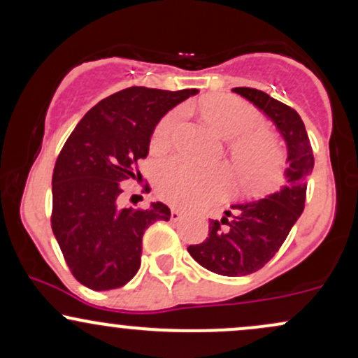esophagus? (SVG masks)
Returning <instances> with one entry per match:
<instances>
[{
  "label": "esophagus",
  "mask_w": 358,
  "mask_h": 358,
  "mask_svg": "<svg viewBox=\"0 0 358 358\" xmlns=\"http://www.w3.org/2000/svg\"><path fill=\"white\" fill-rule=\"evenodd\" d=\"M182 217H183V213L180 212V210H171V213H170V219L173 220V222H178V220H182Z\"/></svg>",
  "instance_id": "obj_1"
}]
</instances>
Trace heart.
Listing matches in <instances>:
<instances>
[{
  "label": "heart",
  "mask_w": 358,
  "mask_h": 358,
  "mask_svg": "<svg viewBox=\"0 0 358 358\" xmlns=\"http://www.w3.org/2000/svg\"><path fill=\"white\" fill-rule=\"evenodd\" d=\"M208 126L229 141V155L245 193L268 190L281 176L282 153L278 139L262 129V116L239 97L212 96L200 104ZM180 110L168 113L151 134V150L163 151L173 141ZM227 171L208 170L171 158L156 168L155 185L159 199L175 207H193L217 199L227 185Z\"/></svg>",
  "instance_id": "heart-1"
}]
</instances>
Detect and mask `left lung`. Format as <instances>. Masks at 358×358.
Segmentation results:
<instances>
[{
    "label": "left lung",
    "mask_w": 358,
    "mask_h": 358,
    "mask_svg": "<svg viewBox=\"0 0 358 358\" xmlns=\"http://www.w3.org/2000/svg\"><path fill=\"white\" fill-rule=\"evenodd\" d=\"M234 92L252 102L276 124L287 146L285 185L264 199L232 205L220 220H208V237L188 245L190 256L220 276H248L274 257L299 219L306 200V180L315 158L305 122L289 106L266 92L236 87Z\"/></svg>",
    "instance_id": "obj_1"
}]
</instances>
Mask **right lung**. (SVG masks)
Instances as JSON below:
<instances>
[{
    "label": "right lung",
    "instance_id": "add662e5",
    "mask_svg": "<svg viewBox=\"0 0 358 358\" xmlns=\"http://www.w3.org/2000/svg\"><path fill=\"white\" fill-rule=\"evenodd\" d=\"M199 90L127 87L97 102L65 141L52 176V231L77 281L96 291L116 289L141 266L143 236L170 220L162 202L121 208L122 182L141 178L139 162L155 126Z\"/></svg>",
    "mask_w": 358,
    "mask_h": 358
}]
</instances>
